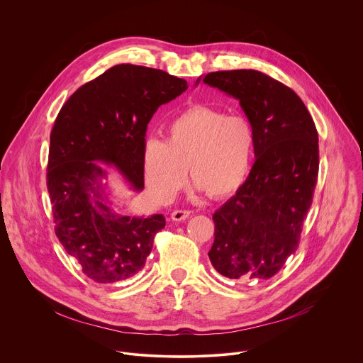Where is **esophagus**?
Instances as JSON below:
<instances>
[{
    "mask_svg": "<svg viewBox=\"0 0 363 363\" xmlns=\"http://www.w3.org/2000/svg\"><path fill=\"white\" fill-rule=\"evenodd\" d=\"M191 211H186V209H177V211H174L172 213H171V218H172V220H177V222H179V220H185L186 218H189L191 216Z\"/></svg>",
    "mask_w": 363,
    "mask_h": 363,
    "instance_id": "esophagus-1",
    "label": "esophagus"
}]
</instances>
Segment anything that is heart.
<instances>
[{"label": "heart", "instance_id": "heart-1", "mask_svg": "<svg viewBox=\"0 0 363 363\" xmlns=\"http://www.w3.org/2000/svg\"><path fill=\"white\" fill-rule=\"evenodd\" d=\"M255 133L250 119L223 109L192 105L178 113L167 141H145V184L158 202L171 201L189 177L209 198H225L244 184L252 162Z\"/></svg>", "mask_w": 363, "mask_h": 363}]
</instances>
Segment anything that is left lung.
<instances>
[{"label": "left lung", "mask_w": 363, "mask_h": 363, "mask_svg": "<svg viewBox=\"0 0 363 363\" xmlns=\"http://www.w3.org/2000/svg\"><path fill=\"white\" fill-rule=\"evenodd\" d=\"M202 81L239 99L254 127L257 157L247 181L212 215L208 257L229 279L264 282L299 245L318 181V131L302 99L261 71H216Z\"/></svg>", "instance_id": "8db88e82"}]
</instances>
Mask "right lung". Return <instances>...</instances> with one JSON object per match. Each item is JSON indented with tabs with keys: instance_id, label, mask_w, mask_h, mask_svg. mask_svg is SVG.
I'll return each instance as SVG.
<instances>
[{
	"instance_id": "1",
	"label": "right lung",
	"mask_w": 363,
	"mask_h": 363,
	"mask_svg": "<svg viewBox=\"0 0 363 363\" xmlns=\"http://www.w3.org/2000/svg\"><path fill=\"white\" fill-rule=\"evenodd\" d=\"M186 88L185 79L165 71L119 64L79 86L57 115L47 165L55 235L96 284H115L141 271L165 226L162 213H115L96 161L113 165L141 191L148 123Z\"/></svg>"
}]
</instances>
